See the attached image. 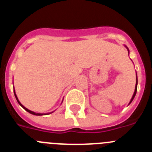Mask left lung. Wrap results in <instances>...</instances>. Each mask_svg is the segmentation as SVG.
<instances>
[{"label": "left lung", "mask_w": 152, "mask_h": 152, "mask_svg": "<svg viewBox=\"0 0 152 152\" xmlns=\"http://www.w3.org/2000/svg\"><path fill=\"white\" fill-rule=\"evenodd\" d=\"M137 84H138V80H136V85H135V92H134V94H133V96H132V100H131V101H130V103H131V102L132 101V100H133L134 97H135V94H136V91H137Z\"/></svg>", "instance_id": "8db88e82"}]
</instances>
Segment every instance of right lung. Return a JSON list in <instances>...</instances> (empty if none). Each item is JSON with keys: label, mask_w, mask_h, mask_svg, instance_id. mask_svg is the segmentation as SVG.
Masks as SVG:
<instances>
[{"label": "right lung", "mask_w": 152, "mask_h": 152, "mask_svg": "<svg viewBox=\"0 0 152 152\" xmlns=\"http://www.w3.org/2000/svg\"><path fill=\"white\" fill-rule=\"evenodd\" d=\"M14 95H15V97H16V99H17V102H18V103H19V104H20V105L21 107H22L23 108L24 110H26V111H27V112H29V113H31V114H33V115H37V116H41V115H43V114H41V113H35L34 112H32V111L29 110H28V109H26V107H24L23 106L22 104H21V103H20V101H19V100H18V99H17V95H16L15 92H14Z\"/></svg>", "instance_id": "obj_1"}]
</instances>
